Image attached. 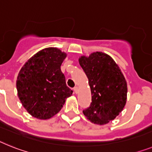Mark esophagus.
<instances>
[{
    "mask_svg": "<svg viewBox=\"0 0 152 152\" xmlns=\"http://www.w3.org/2000/svg\"><path fill=\"white\" fill-rule=\"evenodd\" d=\"M74 91H75V93H77V91H78V88L77 87L74 88Z\"/></svg>",
    "mask_w": 152,
    "mask_h": 152,
    "instance_id": "obj_1",
    "label": "esophagus"
}]
</instances>
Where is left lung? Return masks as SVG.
<instances>
[{
    "label": "left lung",
    "instance_id": "1",
    "mask_svg": "<svg viewBox=\"0 0 152 152\" xmlns=\"http://www.w3.org/2000/svg\"><path fill=\"white\" fill-rule=\"evenodd\" d=\"M87 75L91 92V102L83 113L91 123L99 125L114 120L126 102L125 77L113 59L106 53L96 52L79 58Z\"/></svg>",
    "mask_w": 152,
    "mask_h": 152
}]
</instances>
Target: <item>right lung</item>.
Wrapping results in <instances>:
<instances>
[{
  "label": "right lung",
  "instance_id": "right-lung-1",
  "mask_svg": "<svg viewBox=\"0 0 152 152\" xmlns=\"http://www.w3.org/2000/svg\"><path fill=\"white\" fill-rule=\"evenodd\" d=\"M66 56L57 48L43 49L20 70L16 81L18 96L24 108L34 117L51 118L73 93L61 70Z\"/></svg>",
  "mask_w": 152,
  "mask_h": 152
}]
</instances>
